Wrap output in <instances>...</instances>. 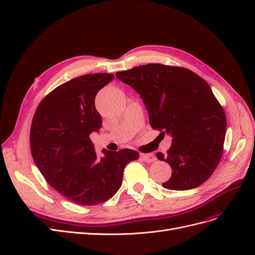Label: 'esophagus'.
<instances>
[{
    "label": "esophagus",
    "mask_w": 255,
    "mask_h": 255,
    "mask_svg": "<svg viewBox=\"0 0 255 255\" xmlns=\"http://www.w3.org/2000/svg\"><path fill=\"white\" fill-rule=\"evenodd\" d=\"M140 157L145 161V163H152V161L155 160V156H154L153 154H144V153H141V154H140Z\"/></svg>",
    "instance_id": "34e87169"
}]
</instances>
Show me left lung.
<instances>
[{"mask_svg":"<svg viewBox=\"0 0 255 255\" xmlns=\"http://www.w3.org/2000/svg\"><path fill=\"white\" fill-rule=\"evenodd\" d=\"M140 96L152 128L172 137L166 155L172 168L163 187H198L218 166L225 143L227 118L218 100L202 78L181 67L149 64L116 73Z\"/></svg>","mask_w":255,"mask_h":255,"instance_id":"8db88e82","label":"left lung"}]
</instances>
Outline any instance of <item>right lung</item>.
I'll list each match as a JSON object with an SVG mask.
<instances>
[{
    "label": "right lung",
    "mask_w": 255,
    "mask_h": 255,
    "mask_svg": "<svg viewBox=\"0 0 255 255\" xmlns=\"http://www.w3.org/2000/svg\"><path fill=\"white\" fill-rule=\"evenodd\" d=\"M115 76L85 74L66 82L38 105L30 127V152L51 186L71 202L96 205L111 199L122 184L123 170L139 157L134 150H102L90 140L102 127L95 99Z\"/></svg>",
    "instance_id": "obj_1"
}]
</instances>
